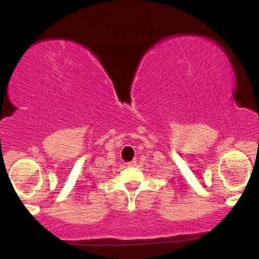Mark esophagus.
Returning a JSON list of instances; mask_svg holds the SVG:
<instances>
[{"label":"esophagus","instance_id":"34e87169","mask_svg":"<svg viewBox=\"0 0 259 259\" xmlns=\"http://www.w3.org/2000/svg\"><path fill=\"white\" fill-rule=\"evenodd\" d=\"M136 164H137V161L136 160H132V161L127 162V166H128V167H132V166H136Z\"/></svg>","mask_w":259,"mask_h":259}]
</instances>
